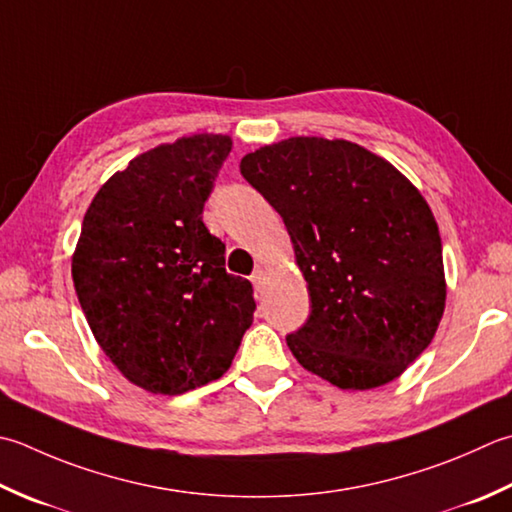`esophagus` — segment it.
Returning <instances> with one entry per match:
<instances>
[{
  "label": "esophagus",
  "mask_w": 512,
  "mask_h": 512,
  "mask_svg": "<svg viewBox=\"0 0 512 512\" xmlns=\"http://www.w3.org/2000/svg\"><path fill=\"white\" fill-rule=\"evenodd\" d=\"M264 279H266V270H264L262 266H257V268H255V273L250 275V282H253V286H255V288H262Z\"/></svg>",
  "instance_id": "34e87169"
}]
</instances>
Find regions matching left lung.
Wrapping results in <instances>:
<instances>
[{"label": "left lung", "mask_w": 512, "mask_h": 512, "mask_svg": "<svg viewBox=\"0 0 512 512\" xmlns=\"http://www.w3.org/2000/svg\"><path fill=\"white\" fill-rule=\"evenodd\" d=\"M239 170L282 215L310 315L286 335L297 362L346 390L393 382L444 315L442 237L426 199L366 148L290 137Z\"/></svg>", "instance_id": "obj_1"}]
</instances>
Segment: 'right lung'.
<instances>
[{"label": "right lung", "mask_w": 512, "mask_h": 512, "mask_svg": "<svg viewBox=\"0 0 512 512\" xmlns=\"http://www.w3.org/2000/svg\"><path fill=\"white\" fill-rule=\"evenodd\" d=\"M230 146L226 135H193L148 150L84 215L77 299L106 357L150 393L222 377L253 324V286L226 273V246L202 219Z\"/></svg>", "instance_id": "add662e5"}]
</instances>
